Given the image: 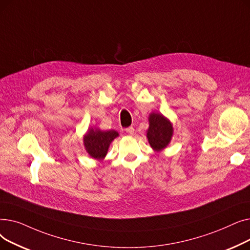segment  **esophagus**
<instances>
[{"label": "esophagus", "instance_id": "esophagus-1", "mask_svg": "<svg viewBox=\"0 0 250 250\" xmlns=\"http://www.w3.org/2000/svg\"><path fill=\"white\" fill-rule=\"evenodd\" d=\"M125 132H126V134L132 136V135H134V133H135V128H134L133 126H129V127L125 128Z\"/></svg>", "mask_w": 250, "mask_h": 250}]
</instances>
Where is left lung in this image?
<instances>
[{"label": "left lung", "mask_w": 250, "mask_h": 250, "mask_svg": "<svg viewBox=\"0 0 250 250\" xmlns=\"http://www.w3.org/2000/svg\"><path fill=\"white\" fill-rule=\"evenodd\" d=\"M172 136L173 126L168 118L161 113H150L147 139L152 149L156 152L162 151L168 146Z\"/></svg>", "instance_id": "8db88e82"}]
</instances>
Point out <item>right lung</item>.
<instances>
[{"label":"right lung","mask_w":250,"mask_h":250,"mask_svg":"<svg viewBox=\"0 0 250 250\" xmlns=\"http://www.w3.org/2000/svg\"><path fill=\"white\" fill-rule=\"evenodd\" d=\"M116 137H118V133L113 129L100 130L96 127H90L83 138L85 149L92 158L103 160L111 142Z\"/></svg>","instance_id":"add662e5"}]
</instances>
